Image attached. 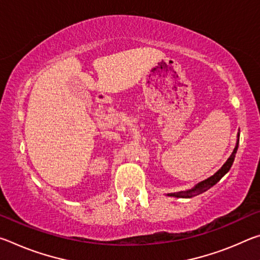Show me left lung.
Returning <instances> with one entry per match:
<instances>
[{
  "instance_id": "obj_1",
  "label": "left lung",
  "mask_w": 260,
  "mask_h": 260,
  "mask_svg": "<svg viewBox=\"0 0 260 260\" xmlns=\"http://www.w3.org/2000/svg\"><path fill=\"white\" fill-rule=\"evenodd\" d=\"M237 147H239V139H237V143H236V147L234 149V151L231 155V157L228 158L227 161L225 164L222 165L221 169H220L217 173H214L212 177L208 178L204 181L200 182L199 184H196L195 187L190 190H187V191H179V192H174V193H169L170 196H174V197H183V199H189V197H192L195 195H199L201 192H204L210 189L211 187H213L215 183L218 181H220V179H221L223 175H225L228 171L231 170V167L233 165V161H234V158H235V153L237 151Z\"/></svg>"
}]
</instances>
